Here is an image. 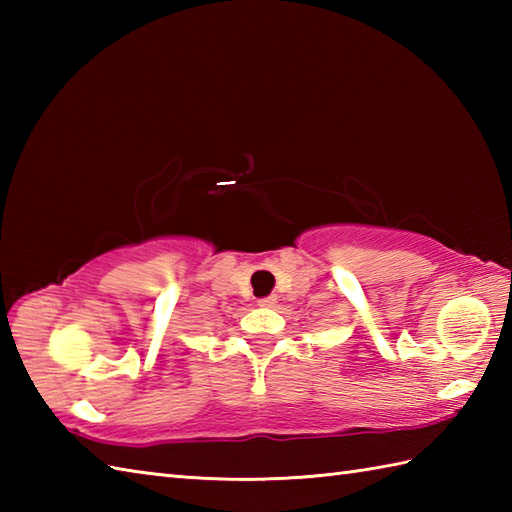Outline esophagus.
<instances>
[{
	"label": "esophagus",
	"mask_w": 512,
	"mask_h": 512,
	"mask_svg": "<svg viewBox=\"0 0 512 512\" xmlns=\"http://www.w3.org/2000/svg\"><path fill=\"white\" fill-rule=\"evenodd\" d=\"M257 303H259V306H262V308H273V306H277V297H273V295H270V297H262V299H257Z\"/></svg>",
	"instance_id": "obj_1"
}]
</instances>
